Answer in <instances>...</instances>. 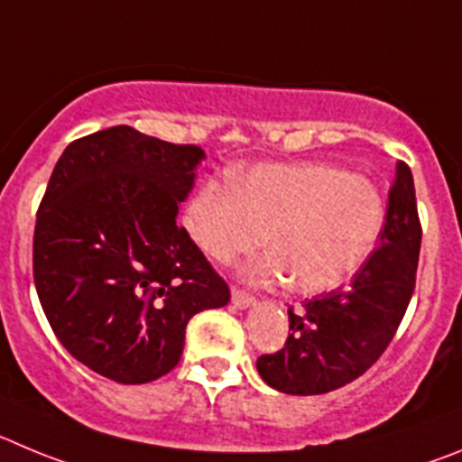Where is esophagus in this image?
I'll use <instances>...</instances> for the list:
<instances>
[{
	"mask_svg": "<svg viewBox=\"0 0 462 462\" xmlns=\"http://www.w3.org/2000/svg\"><path fill=\"white\" fill-rule=\"evenodd\" d=\"M232 303H235L236 309H248V306L255 303V297L251 292H246V290L232 288Z\"/></svg>",
	"mask_w": 462,
	"mask_h": 462,
	"instance_id": "esophagus-1",
	"label": "esophagus"
}]
</instances>
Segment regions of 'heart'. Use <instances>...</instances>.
Here are the masks:
<instances>
[{
    "mask_svg": "<svg viewBox=\"0 0 462 462\" xmlns=\"http://www.w3.org/2000/svg\"><path fill=\"white\" fill-rule=\"evenodd\" d=\"M386 209L371 180L336 165H257L232 184L205 181L186 207V230L207 257L236 260L268 235L272 253L248 267L315 297L350 281L375 251Z\"/></svg>",
    "mask_w": 462,
    "mask_h": 462,
    "instance_id": "obj_1",
    "label": "heart"
}]
</instances>
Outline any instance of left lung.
<instances>
[{
    "mask_svg": "<svg viewBox=\"0 0 462 462\" xmlns=\"http://www.w3.org/2000/svg\"><path fill=\"white\" fill-rule=\"evenodd\" d=\"M421 221L412 170L396 165L380 246L345 290L306 299L288 309L290 334L282 350L262 355L257 373L292 396L334 392L364 375L389 347L417 282Z\"/></svg>",
    "mask_w": 462,
    "mask_h": 462,
    "instance_id": "1",
    "label": "left lung"
}]
</instances>
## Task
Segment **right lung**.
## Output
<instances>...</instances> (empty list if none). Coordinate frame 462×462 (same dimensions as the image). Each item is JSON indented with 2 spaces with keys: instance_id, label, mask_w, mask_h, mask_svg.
<instances>
[{
  "instance_id": "1",
  "label": "right lung",
  "mask_w": 462,
  "mask_h": 462,
  "mask_svg": "<svg viewBox=\"0 0 462 462\" xmlns=\"http://www.w3.org/2000/svg\"><path fill=\"white\" fill-rule=\"evenodd\" d=\"M205 159L112 126L73 140L50 174L34 227V282L70 355L119 384L180 364L186 324L221 309L230 288L189 232L180 205Z\"/></svg>"
}]
</instances>
